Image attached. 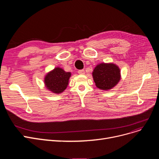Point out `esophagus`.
<instances>
[{"label": "esophagus", "instance_id": "1", "mask_svg": "<svg viewBox=\"0 0 159 159\" xmlns=\"http://www.w3.org/2000/svg\"><path fill=\"white\" fill-rule=\"evenodd\" d=\"M78 73L80 75H84V74H85V71L84 70H80L78 71Z\"/></svg>", "mask_w": 159, "mask_h": 159}]
</instances>
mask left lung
<instances>
[{
  "label": "left lung",
  "mask_w": 159,
  "mask_h": 159,
  "mask_svg": "<svg viewBox=\"0 0 159 159\" xmlns=\"http://www.w3.org/2000/svg\"><path fill=\"white\" fill-rule=\"evenodd\" d=\"M93 78L96 86L102 90H110L120 80L119 67L113 63H101L93 70Z\"/></svg>",
  "instance_id": "obj_1"
}]
</instances>
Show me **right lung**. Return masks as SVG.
Instances as JSON below:
<instances>
[{
	"label": "right lung",
	"mask_w": 159,
	"mask_h": 159,
	"mask_svg": "<svg viewBox=\"0 0 159 159\" xmlns=\"http://www.w3.org/2000/svg\"><path fill=\"white\" fill-rule=\"evenodd\" d=\"M70 77V72H66L63 69L57 67L46 74L44 84L46 88L52 93L59 94L66 89Z\"/></svg>",
	"instance_id": "right-lung-1"
}]
</instances>
